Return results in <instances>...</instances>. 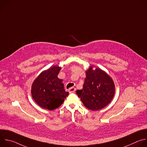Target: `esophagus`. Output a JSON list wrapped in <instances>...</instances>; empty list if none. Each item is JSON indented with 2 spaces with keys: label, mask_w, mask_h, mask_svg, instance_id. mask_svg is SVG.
<instances>
[{
  "label": "esophagus",
  "mask_w": 147,
  "mask_h": 147,
  "mask_svg": "<svg viewBox=\"0 0 147 147\" xmlns=\"http://www.w3.org/2000/svg\"><path fill=\"white\" fill-rule=\"evenodd\" d=\"M75 91H76V88H75L74 87H71V88H70L69 89V92L70 93H73V92H74Z\"/></svg>",
  "instance_id": "1"
}]
</instances>
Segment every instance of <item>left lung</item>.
Masks as SVG:
<instances>
[{"label": "left lung", "mask_w": 147, "mask_h": 147, "mask_svg": "<svg viewBox=\"0 0 147 147\" xmlns=\"http://www.w3.org/2000/svg\"><path fill=\"white\" fill-rule=\"evenodd\" d=\"M115 91L111 77L100 69L93 70L90 67L86 71L83 89L77 90V94L84 106L92 111H98L109 104Z\"/></svg>", "instance_id": "obj_1"}]
</instances>
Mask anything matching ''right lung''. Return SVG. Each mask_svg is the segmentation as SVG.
<instances>
[{"mask_svg": "<svg viewBox=\"0 0 147 147\" xmlns=\"http://www.w3.org/2000/svg\"><path fill=\"white\" fill-rule=\"evenodd\" d=\"M61 67L54 66L42 72L34 81L31 94L36 103L44 109L49 111L59 107L69 95L62 80L57 77Z\"/></svg>", "mask_w": 147, "mask_h": 147, "instance_id": "right-lung-1", "label": "right lung"}]
</instances>
